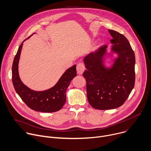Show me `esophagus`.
Wrapping results in <instances>:
<instances>
[{
    "mask_svg": "<svg viewBox=\"0 0 151 151\" xmlns=\"http://www.w3.org/2000/svg\"><path fill=\"white\" fill-rule=\"evenodd\" d=\"M84 70H85V66L83 63H80L77 65V71L78 74H82Z\"/></svg>",
    "mask_w": 151,
    "mask_h": 151,
    "instance_id": "esophagus-1",
    "label": "esophagus"
}]
</instances>
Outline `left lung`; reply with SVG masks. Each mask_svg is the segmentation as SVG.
Wrapping results in <instances>:
<instances>
[{"label":"left lung","instance_id":"obj_1","mask_svg":"<svg viewBox=\"0 0 151 151\" xmlns=\"http://www.w3.org/2000/svg\"><path fill=\"white\" fill-rule=\"evenodd\" d=\"M112 37V50L117 53L111 68H105L102 59L107 46H101L84 59L86 70L83 76L86 81L88 103L93 108L115 109L124 104L135 83V55L130 43L123 35L108 29Z\"/></svg>","mask_w":151,"mask_h":151}]
</instances>
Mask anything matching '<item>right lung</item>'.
<instances>
[{
  "label": "right lung",
  "instance_id": "right-lung-1",
  "mask_svg": "<svg viewBox=\"0 0 151 151\" xmlns=\"http://www.w3.org/2000/svg\"><path fill=\"white\" fill-rule=\"evenodd\" d=\"M22 45V43L18 48L12 68V80L16 92L33 110L43 112H53L60 110L66 102L67 89L71 81L77 76L76 65L68 68L53 87L42 92L34 91L22 83L18 74V62Z\"/></svg>",
  "mask_w": 151,
  "mask_h": 151
}]
</instances>
